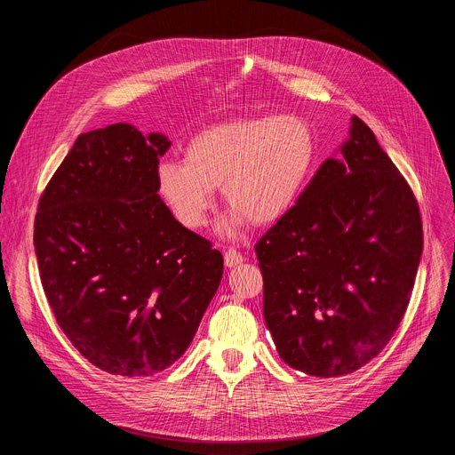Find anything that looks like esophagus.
<instances>
[{
    "label": "esophagus",
    "instance_id": "1",
    "mask_svg": "<svg viewBox=\"0 0 455 455\" xmlns=\"http://www.w3.org/2000/svg\"><path fill=\"white\" fill-rule=\"evenodd\" d=\"M243 254L240 252V251H235V249H227L225 251V266L227 267H237V266H242L243 264Z\"/></svg>",
    "mask_w": 455,
    "mask_h": 455
}]
</instances>
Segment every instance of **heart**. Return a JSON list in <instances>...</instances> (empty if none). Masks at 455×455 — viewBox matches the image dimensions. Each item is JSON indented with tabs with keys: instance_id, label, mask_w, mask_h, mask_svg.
<instances>
[{
	"instance_id": "b5f03b06",
	"label": "heart",
	"mask_w": 455,
	"mask_h": 455,
	"mask_svg": "<svg viewBox=\"0 0 455 455\" xmlns=\"http://www.w3.org/2000/svg\"><path fill=\"white\" fill-rule=\"evenodd\" d=\"M317 138L304 117L259 114L227 119L191 136L184 160L156 165L158 194L173 218L199 230L215 206V188L232 208L228 228L273 225L288 213L314 173Z\"/></svg>"
}]
</instances>
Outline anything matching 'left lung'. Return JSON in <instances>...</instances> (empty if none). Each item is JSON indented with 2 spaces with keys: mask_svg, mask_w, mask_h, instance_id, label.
<instances>
[{
  "mask_svg": "<svg viewBox=\"0 0 455 455\" xmlns=\"http://www.w3.org/2000/svg\"><path fill=\"white\" fill-rule=\"evenodd\" d=\"M341 155L254 245L276 350L317 378L350 374L386 348L422 254L413 191L357 116Z\"/></svg>",
  "mask_w": 455,
  "mask_h": 455,
  "instance_id": "1",
  "label": "left lung"
}]
</instances>
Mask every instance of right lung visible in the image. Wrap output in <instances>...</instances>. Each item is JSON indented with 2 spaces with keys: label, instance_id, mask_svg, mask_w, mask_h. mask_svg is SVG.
<instances>
[{
  "label": "right lung",
  "instance_id": "right-lung-1",
  "mask_svg": "<svg viewBox=\"0 0 455 455\" xmlns=\"http://www.w3.org/2000/svg\"><path fill=\"white\" fill-rule=\"evenodd\" d=\"M170 146L127 124L84 132L38 201L47 302L71 345L116 376L173 365L223 276L221 252L158 196L156 165Z\"/></svg>",
  "mask_w": 455,
  "mask_h": 455
}]
</instances>
